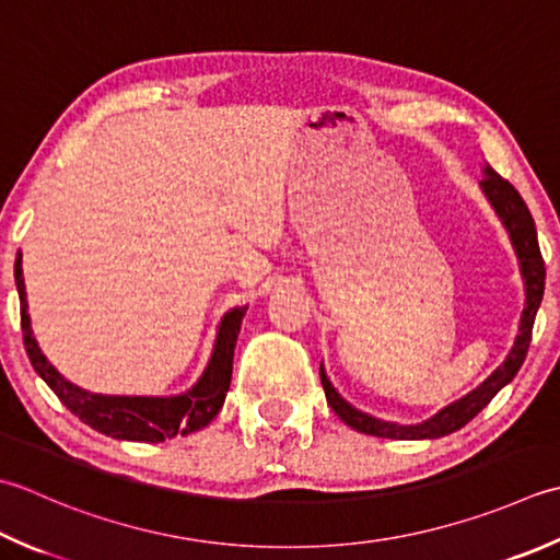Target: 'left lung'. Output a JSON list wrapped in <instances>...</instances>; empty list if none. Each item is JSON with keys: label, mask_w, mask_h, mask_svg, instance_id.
<instances>
[{"label": "left lung", "mask_w": 560, "mask_h": 560, "mask_svg": "<svg viewBox=\"0 0 560 560\" xmlns=\"http://www.w3.org/2000/svg\"><path fill=\"white\" fill-rule=\"evenodd\" d=\"M480 191H483L488 203L492 206V211L498 213L502 225H505L510 243L514 247V255L520 259V273L524 281V311L520 317V332L514 337L512 349L508 352L505 361H502V364L492 371L483 383H478L474 390H468L466 396L444 405V408L436 410L432 418L415 424L388 422V420L374 418V415L369 412L357 410L352 402H347L342 396H339L337 388L325 374V366L320 364V381L325 388L327 405H330L337 418L352 427V430L371 434V436H383V440H440V436L462 430L464 424L474 420L476 415L498 396V390L505 388L508 383L517 376L520 366L524 364V357H527V349L532 342L534 317L544 299V279H546L544 257L539 249V240H536V225L520 191L514 189L508 179H502L498 172H492V167H488V164L483 167Z\"/></svg>", "instance_id": "8db88e82"}]
</instances>
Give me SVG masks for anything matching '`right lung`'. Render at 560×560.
<instances>
[{
  "label": "right lung",
  "mask_w": 560,
  "mask_h": 560,
  "mask_svg": "<svg viewBox=\"0 0 560 560\" xmlns=\"http://www.w3.org/2000/svg\"><path fill=\"white\" fill-rule=\"evenodd\" d=\"M21 261L24 259H21L19 249L14 279L21 301V330H24L26 354L31 359V366L36 369V374L48 383L50 390L60 398V402L74 415V418H80L96 432L114 436V440L158 444L164 440H172V436L177 434L184 436L199 432L206 424H211L215 415L221 412L225 393L230 388V378H233L235 342L247 305L230 308L221 317L211 359H208L203 374L189 390L177 393V396H104V393H92L74 386V383L65 378L60 371L50 364L48 357L40 352L36 337H33L31 330L26 283Z\"/></svg>",
  "instance_id": "add662e5"
}]
</instances>
